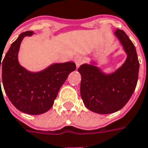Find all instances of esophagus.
<instances>
[{"instance_id":"esophagus-1","label":"esophagus","mask_w":148,"mask_h":148,"mask_svg":"<svg viewBox=\"0 0 148 148\" xmlns=\"http://www.w3.org/2000/svg\"><path fill=\"white\" fill-rule=\"evenodd\" d=\"M75 63H76V68H79V66L84 63V58H83L82 56H77L75 59Z\"/></svg>"}]
</instances>
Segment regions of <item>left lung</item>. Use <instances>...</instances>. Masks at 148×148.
<instances>
[{"instance_id": "1", "label": "left lung", "mask_w": 148, "mask_h": 148, "mask_svg": "<svg viewBox=\"0 0 148 148\" xmlns=\"http://www.w3.org/2000/svg\"><path fill=\"white\" fill-rule=\"evenodd\" d=\"M127 54L122 65L112 72L100 69L97 60L83 64L78 72L81 75L80 96L86 108L98 114H110L123 108L136 89L139 63L135 46L125 32L116 29L113 33Z\"/></svg>"}]
</instances>
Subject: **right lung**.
Here are the masks:
<instances>
[{
  "label": "right lung",
  "instance_id": "right-lung-1",
  "mask_svg": "<svg viewBox=\"0 0 148 148\" xmlns=\"http://www.w3.org/2000/svg\"><path fill=\"white\" fill-rule=\"evenodd\" d=\"M33 34L31 31L20 34L11 45L2 63L1 60L2 83L9 100L19 111L40 115L53 106L60 88L76 67L72 61L54 63L41 71L31 72L21 65L18 60L21 44L25 36Z\"/></svg>",
  "mask_w": 148,
  "mask_h": 148
}]
</instances>
